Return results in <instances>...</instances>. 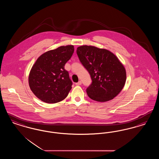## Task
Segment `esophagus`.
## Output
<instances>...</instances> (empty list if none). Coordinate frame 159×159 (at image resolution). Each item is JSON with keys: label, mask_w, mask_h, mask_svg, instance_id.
I'll use <instances>...</instances> for the list:
<instances>
[{"label": "esophagus", "mask_w": 159, "mask_h": 159, "mask_svg": "<svg viewBox=\"0 0 159 159\" xmlns=\"http://www.w3.org/2000/svg\"><path fill=\"white\" fill-rule=\"evenodd\" d=\"M81 84H82L81 81H79L77 83H76V85H77V86H79V85H81Z\"/></svg>", "instance_id": "1"}]
</instances>
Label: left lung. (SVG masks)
<instances>
[{
  "mask_svg": "<svg viewBox=\"0 0 159 159\" xmlns=\"http://www.w3.org/2000/svg\"><path fill=\"white\" fill-rule=\"evenodd\" d=\"M76 52L91 75L92 82L86 89L88 97L98 102L116 97L126 79V70L117 57L107 49L93 46H79Z\"/></svg>",
  "mask_w": 159,
  "mask_h": 159,
  "instance_id": "left-lung-1",
  "label": "left lung"
}]
</instances>
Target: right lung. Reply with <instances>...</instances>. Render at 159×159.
Segmentation results:
<instances>
[{
    "label": "right lung",
    "instance_id": "right-lung-1",
    "mask_svg": "<svg viewBox=\"0 0 159 159\" xmlns=\"http://www.w3.org/2000/svg\"><path fill=\"white\" fill-rule=\"evenodd\" d=\"M74 50L73 45L62 46L38 58L31 69L29 83L31 90L39 99L53 104L67 97L73 83L64 66Z\"/></svg>",
    "mask_w": 159,
    "mask_h": 159
}]
</instances>
